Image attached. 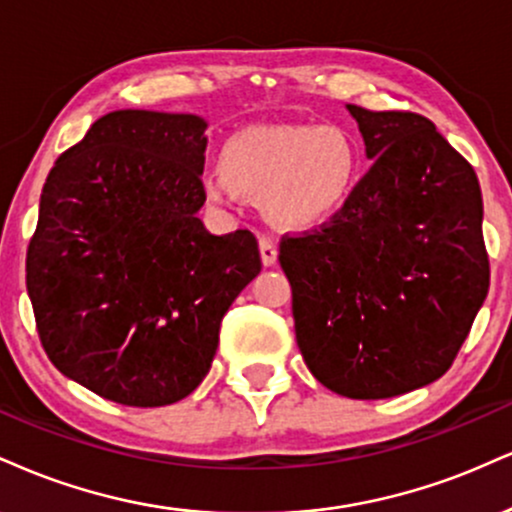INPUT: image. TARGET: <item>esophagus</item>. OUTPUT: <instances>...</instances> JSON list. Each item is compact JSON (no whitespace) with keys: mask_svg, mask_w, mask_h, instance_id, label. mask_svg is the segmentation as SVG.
Instances as JSON below:
<instances>
[{"mask_svg":"<svg viewBox=\"0 0 512 512\" xmlns=\"http://www.w3.org/2000/svg\"><path fill=\"white\" fill-rule=\"evenodd\" d=\"M260 255H262V262L264 267H272L276 264V257H279V250H276V240L272 236H260Z\"/></svg>","mask_w":512,"mask_h":512,"instance_id":"esophagus-1","label":"esophagus"}]
</instances>
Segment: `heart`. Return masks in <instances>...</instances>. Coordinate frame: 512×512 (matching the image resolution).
<instances>
[{
  "label": "heart",
  "instance_id": "obj_1",
  "mask_svg": "<svg viewBox=\"0 0 512 512\" xmlns=\"http://www.w3.org/2000/svg\"><path fill=\"white\" fill-rule=\"evenodd\" d=\"M365 152L346 126L279 123L252 126L221 150V169L205 174L212 202L231 205L238 193L260 197L274 224L310 229L336 217L362 178Z\"/></svg>",
  "mask_w": 512,
  "mask_h": 512
}]
</instances>
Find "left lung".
Masks as SVG:
<instances>
[{"label": "left lung", "mask_w": 512, "mask_h": 512, "mask_svg": "<svg viewBox=\"0 0 512 512\" xmlns=\"http://www.w3.org/2000/svg\"><path fill=\"white\" fill-rule=\"evenodd\" d=\"M374 159L348 205L283 236L298 348L319 384L377 400L448 372L489 293L482 190L427 116L348 104Z\"/></svg>", "instance_id": "1"}]
</instances>
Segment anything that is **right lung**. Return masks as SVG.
<instances>
[{
    "label": "right lung",
    "instance_id": "obj_1",
    "mask_svg": "<svg viewBox=\"0 0 512 512\" xmlns=\"http://www.w3.org/2000/svg\"><path fill=\"white\" fill-rule=\"evenodd\" d=\"M207 123L121 109L97 119L49 171L26 286L61 374L131 408L193 393L219 326L260 274L248 229L212 236L197 209Z\"/></svg>",
    "mask_w": 512,
    "mask_h": 512
}]
</instances>
